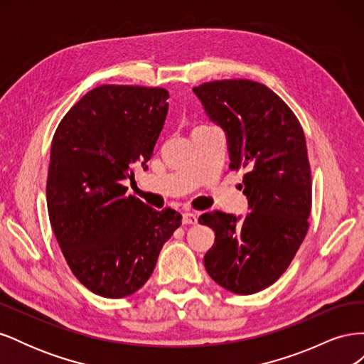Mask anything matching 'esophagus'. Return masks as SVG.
Listing matches in <instances>:
<instances>
[{
    "label": "esophagus",
    "instance_id": "obj_1",
    "mask_svg": "<svg viewBox=\"0 0 364 364\" xmlns=\"http://www.w3.org/2000/svg\"><path fill=\"white\" fill-rule=\"evenodd\" d=\"M182 223L183 225H196L197 215L194 213H183L182 214Z\"/></svg>",
    "mask_w": 364,
    "mask_h": 364
}]
</instances>
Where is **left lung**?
I'll list each match as a JSON object with an SVG mask.
<instances>
[{"mask_svg":"<svg viewBox=\"0 0 364 364\" xmlns=\"http://www.w3.org/2000/svg\"><path fill=\"white\" fill-rule=\"evenodd\" d=\"M206 115L226 132L230 170L243 167L245 220L202 214L215 241L203 258L218 285L237 294L261 291L287 270L311 213V171L302 126L266 85L246 79L193 87Z\"/></svg>","mask_w":364,"mask_h":364,"instance_id":"obj_1","label":"left lung"}]
</instances>
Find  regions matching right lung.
I'll return each instance as SVG.
<instances>
[{
  "label": "right lung",
  "instance_id": "obj_1",
  "mask_svg": "<svg viewBox=\"0 0 364 364\" xmlns=\"http://www.w3.org/2000/svg\"><path fill=\"white\" fill-rule=\"evenodd\" d=\"M164 87L102 85L85 94L51 141L47 205L74 277L119 299L139 290L182 215L126 194L134 164L147 168L168 112Z\"/></svg>",
  "mask_w": 364,
  "mask_h": 364
}]
</instances>
